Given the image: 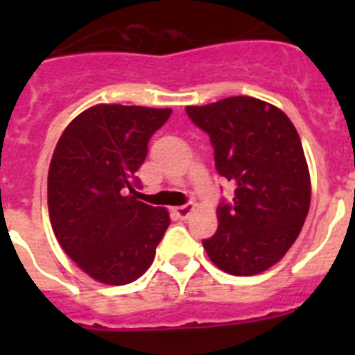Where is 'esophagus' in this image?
I'll return each mask as SVG.
<instances>
[{
    "label": "esophagus",
    "mask_w": 355,
    "mask_h": 355,
    "mask_svg": "<svg viewBox=\"0 0 355 355\" xmlns=\"http://www.w3.org/2000/svg\"><path fill=\"white\" fill-rule=\"evenodd\" d=\"M192 211H193V202H187V205L178 206V208H175V215L180 216L181 220L188 218V215H190Z\"/></svg>",
    "instance_id": "esophagus-1"
}]
</instances>
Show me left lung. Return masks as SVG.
Masks as SVG:
<instances>
[{
    "instance_id": "8db88e82",
    "label": "left lung",
    "mask_w": 355,
    "mask_h": 355,
    "mask_svg": "<svg viewBox=\"0 0 355 355\" xmlns=\"http://www.w3.org/2000/svg\"><path fill=\"white\" fill-rule=\"evenodd\" d=\"M187 114L209 135L216 172L234 184L233 202L218 205V229L202 245L227 274L265 272L293 245L309 211L299 133L286 114L249 96L187 106Z\"/></svg>"
}]
</instances>
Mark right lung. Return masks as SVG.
I'll return each mask as SVG.
<instances>
[{"label": "right lung", "instance_id": "add662e5", "mask_svg": "<svg viewBox=\"0 0 355 355\" xmlns=\"http://www.w3.org/2000/svg\"><path fill=\"white\" fill-rule=\"evenodd\" d=\"M171 108L97 105L65 128L48 174L53 231L92 279L128 284L155 259L171 224L165 208L139 199L137 171Z\"/></svg>", "mask_w": 355, "mask_h": 355}]
</instances>
